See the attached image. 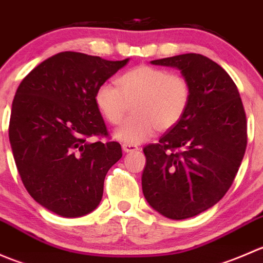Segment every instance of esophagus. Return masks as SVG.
<instances>
[{
    "label": "esophagus",
    "instance_id": "obj_1",
    "mask_svg": "<svg viewBox=\"0 0 263 263\" xmlns=\"http://www.w3.org/2000/svg\"><path fill=\"white\" fill-rule=\"evenodd\" d=\"M122 148H123L124 153H132V151L139 150V147H137L136 145H132V144H123L122 145Z\"/></svg>",
    "mask_w": 263,
    "mask_h": 263
}]
</instances>
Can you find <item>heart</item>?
Listing matches in <instances>:
<instances>
[{"label": "heart", "instance_id": "obj_1", "mask_svg": "<svg viewBox=\"0 0 263 263\" xmlns=\"http://www.w3.org/2000/svg\"><path fill=\"white\" fill-rule=\"evenodd\" d=\"M117 87L102 84L95 90L94 102L108 123L117 126L132 104L129 116L116 131L127 144L145 141L158 131L176 126L187 112L192 97L191 82L179 72L153 65H139L116 79Z\"/></svg>", "mask_w": 263, "mask_h": 263}]
</instances>
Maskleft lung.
I'll list each match as a JSON object with an SVG mask.
<instances>
[{
  "mask_svg": "<svg viewBox=\"0 0 263 263\" xmlns=\"http://www.w3.org/2000/svg\"><path fill=\"white\" fill-rule=\"evenodd\" d=\"M151 63L179 68L192 97L181 121L144 147L142 192L158 213L188 219L213 208L233 184L247 147L245 107L227 71L205 55L187 53Z\"/></svg>",
  "mask_w": 263,
  "mask_h": 263,
  "instance_id": "8db88e82",
  "label": "left lung"
}]
</instances>
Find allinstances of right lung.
Masks as SVG:
<instances>
[{"label": "right lung", "mask_w": 263, "mask_h": 263, "mask_svg": "<svg viewBox=\"0 0 263 263\" xmlns=\"http://www.w3.org/2000/svg\"><path fill=\"white\" fill-rule=\"evenodd\" d=\"M127 61L61 52L18 85L10 144L26 191L52 213L82 216L102 201L105 176L122 158V148L102 141L109 135L94 95Z\"/></svg>", "instance_id": "right-lung-1"}]
</instances>
